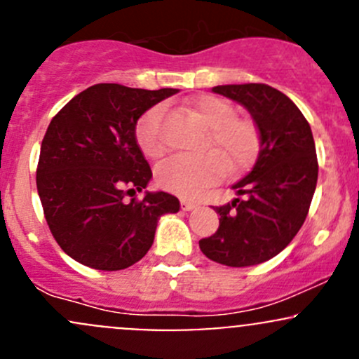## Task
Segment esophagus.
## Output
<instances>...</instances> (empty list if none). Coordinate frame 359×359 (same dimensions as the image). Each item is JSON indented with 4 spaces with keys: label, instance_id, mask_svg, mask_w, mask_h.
<instances>
[{
    "label": "esophagus",
    "instance_id": "1",
    "mask_svg": "<svg viewBox=\"0 0 359 359\" xmlns=\"http://www.w3.org/2000/svg\"><path fill=\"white\" fill-rule=\"evenodd\" d=\"M180 205H182V210H186V212L196 208V203L191 201V200H180Z\"/></svg>",
    "mask_w": 359,
    "mask_h": 359
}]
</instances>
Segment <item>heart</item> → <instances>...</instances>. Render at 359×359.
<instances>
[{
	"instance_id": "1",
	"label": "heart",
	"mask_w": 359,
	"mask_h": 359,
	"mask_svg": "<svg viewBox=\"0 0 359 359\" xmlns=\"http://www.w3.org/2000/svg\"><path fill=\"white\" fill-rule=\"evenodd\" d=\"M193 114L205 126V149L212 153L201 156H172L159 163L156 182L163 189L180 196H198L226 172H245L255 163L260 149V137L255 123L236 118L231 102L215 95H203L194 102ZM165 107L154 106L140 116L135 126V139L147 158H159L165 153L161 123Z\"/></svg>"
}]
</instances>
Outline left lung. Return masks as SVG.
Masks as SVG:
<instances>
[{
    "instance_id": "8db88e82",
    "label": "left lung",
    "mask_w": 359,
    "mask_h": 359,
    "mask_svg": "<svg viewBox=\"0 0 359 359\" xmlns=\"http://www.w3.org/2000/svg\"><path fill=\"white\" fill-rule=\"evenodd\" d=\"M213 92L247 107L260 151L252 172L233 186L241 198L215 206L219 229L200 248L224 266H255L276 257L302 227L318 182L316 146L307 119L280 90L245 83Z\"/></svg>"
}]
</instances>
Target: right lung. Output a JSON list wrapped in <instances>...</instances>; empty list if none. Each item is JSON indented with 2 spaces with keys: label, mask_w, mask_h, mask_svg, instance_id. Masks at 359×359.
<instances>
[{
  "label": "right lung",
  "mask_w": 359,
  "mask_h": 359,
  "mask_svg": "<svg viewBox=\"0 0 359 359\" xmlns=\"http://www.w3.org/2000/svg\"><path fill=\"white\" fill-rule=\"evenodd\" d=\"M177 92L99 83L50 121L36 186L53 238L76 262L126 269L149 252L159 217L179 212V200L163 191L133 198L153 177L137 144V121Z\"/></svg>",
  "instance_id": "right-lung-1"
}]
</instances>
